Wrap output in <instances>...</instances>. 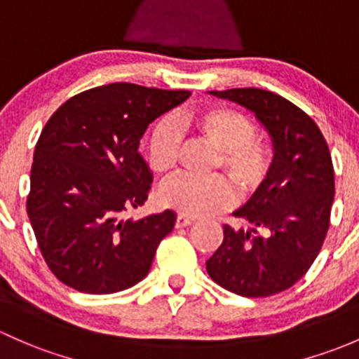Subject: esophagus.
<instances>
[{
    "label": "esophagus",
    "mask_w": 359,
    "mask_h": 359,
    "mask_svg": "<svg viewBox=\"0 0 359 359\" xmlns=\"http://www.w3.org/2000/svg\"><path fill=\"white\" fill-rule=\"evenodd\" d=\"M194 223V219L188 216H184V214H178V217H176V228H183V226H190V224Z\"/></svg>",
    "instance_id": "obj_1"
}]
</instances>
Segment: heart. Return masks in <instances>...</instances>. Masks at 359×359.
Returning a JSON list of instances; mask_svg holds the SVG:
<instances>
[{
  "label": "heart",
  "instance_id": "b5f03b06",
  "mask_svg": "<svg viewBox=\"0 0 359 359\" xmlns=\"http://www.w3.org/2000/svg\"><path fill=\"white\" fill-rule=\"evenodd\" d=\"M178 126L219 150L216 165L226 169L242 194H252L264 183L271 169L273 152L264 140L254 136V124L228 107H210L183 119L158 121L149 138V164L155 172H169L180 152ZM161 198L168 207L190 216H205L233 204L235 191L223 176L178 175L165 181Z\"/></svg>",
  "mask_w": 359,
  "mask_h": 359
}]
</instances>
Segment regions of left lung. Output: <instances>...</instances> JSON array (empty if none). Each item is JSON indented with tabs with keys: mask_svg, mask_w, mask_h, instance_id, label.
<instances>
[{
	"mask_svg": "<svg viewBox=\"0 0 359 359\" xmlns=\"http://www.w3.org/2000/svg\"><path fill=\"white\" fill-rule=\"evenodd\" d=\"M209 95L256 116L271 138L273 162L264 183L233 212L247 228L224 224L207 273L242 297H268L301 280L323 245L335 195L330 150L315 121L280 95L259 88Z\"/></svg>",
	"mask_w": 359,
	"mask_h": 359,
	"instance_id": "8db88e82",
	"label": "left lung"
}]
</instances>
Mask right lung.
Returning <instances> with one entry per match:
<instances>
[{
    "label": "right lung",
    "mask_w": 359,
    "mask_h": 359,
    "mask_svg": "<svg viewBox=\"0 0 359 359\" xmlns=\"http://www.w3.org/2000/svg\"><path fill=\"white\" fill-rule=\"evenodd\" d=\"M190 91L128 83L76 95L43 128L31 169L27 212L48 268L84 294H116L142 282L176 212L128 219L154 175L140 140Z\"/></svg>",
    "instance_id": "1"
}]
</instances>
